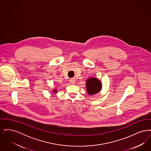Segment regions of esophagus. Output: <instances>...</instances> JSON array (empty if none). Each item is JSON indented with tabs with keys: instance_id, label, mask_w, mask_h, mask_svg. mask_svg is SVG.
I'll return each mask as SVG.
<instances>
[{
	"instance_id": "esophagus-1",
	"label": "esophagus",
	"mask_w": 151,
	"mask_h": 151,
	"mask_svg": "<svg viewBox=\"0 0 151 151\" xmlns=\"http://www.w3.org/2000/svg\"><path fill=\"white\" fill-rule=\"evenodd\" d=\"M70 83L71 84H75V80L74 79H71L70 80Z\"/></svg>"
}]
</instances>
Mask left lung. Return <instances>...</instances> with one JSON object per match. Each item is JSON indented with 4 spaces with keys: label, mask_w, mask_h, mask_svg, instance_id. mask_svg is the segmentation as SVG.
Listing matches in <instances>:
<instances>
[{
    "label": "left lung",
    "mask_w": 151,
    "mask_h": 151,
    "mask_svg": "<svg viewBox=\"0 0 151 151\" xmlns=\"http://www.w3.org/2000/svg\"><path fill=\"white\" fill-rule=\"evenodd\" d=\"M86 84L87 93L90 96L99 93L102 88V82L95 77H90L87 79Z\"/></svg>",
    "instance_id": "obj_1"
}]
</instances>
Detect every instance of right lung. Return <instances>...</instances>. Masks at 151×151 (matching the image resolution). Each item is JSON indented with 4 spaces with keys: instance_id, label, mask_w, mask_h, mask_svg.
<instances>
[{
    "instance_id": "1",
    "label": "right lung",
    "mask_w": 151,
    "mask_h": 151,
    "mask_svg": "<svg viewBox=\"0 0 151 151\" xmlns=\"http://www.w3.org/2000/svg\"><path fill=\"white\" fill-rule=\"evenodd\" d=\"M52 93H54V94L57 93V88H54V89H53L52 90Z\"/></svg>"
}]
</instances>
